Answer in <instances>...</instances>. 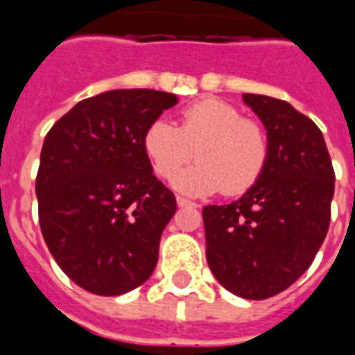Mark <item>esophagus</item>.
Listing matches in <instances>:
<instances>
[{
  "label": "esophagus",
  "mask_w": 355,
  "mask_h": 355,
  "mask_svg": "<svg viewBox=\"0 0 355 355\" xmlns=\"http://www.w3.org/2000/svg\"><path fill=\"white\" fill-rule=\"evenodd\" d=\"M177 203H178V207H198V203H196V201L186 200V198H180V196L177 198Z\"/></svg>",
  "instance_id": "obj_1"
}]
</instances>
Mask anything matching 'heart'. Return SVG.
<instances>
[{
    "mask_svg": "<svg viewBox=\"0 0 355 355\" xmlns=\"http://www.w3.org/2000/svg\"><path fill=\"white\" fill-rule=\"evenodd\" d=\"M142 150L159 178L169 180L193 157L198 163L175 178V188L190 196L223 190L245 193L266 169L270 140L257 119L243 117L234 104L201 98L180 110L178 125L155 119L142 135Z\"/></svg>",
    "mask_w": 355,
    "mask_h": 355,
    "instance_id": "obj_1",
    "label": "heart"
}]
</instances>
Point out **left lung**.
I'll use <instances>...</instances> for the list:
<instances>
[{
    "instance_id": "left-lung-1",
    "label": "left lung",
    "mask_w": 355,
    "mask_h": 355,
    "mask_svg": "<svg viewBox=\"0 0 355 355\" xmlns=\"http://www.w3.org/2000/svg\"><path fill=\"white\" fill-rule=\"evenodd\" d=\"M261 117L270 157L238 201L203 207L211 272L249 300L282 293L310 268L327 236L335 171L320 127L289 102L243 94Z\"/></svg>"
}]
</instances>
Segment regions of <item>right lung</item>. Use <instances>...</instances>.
<instances>
[{
  "instance_id": "obj_1",
  "label": "right lung",
  "mask_w": 355,
  "mask_h": 355,
  "mask_svg": "<svg viewBox=\"0 0 355 355\" xmlns=\"http://www.w3.org/2000/svg\"><path fill=\"white\" fill-rule=\"evenodd\" d=\"M177 96L117 89L78 102L51 127L35 177L53 259L81 289L116 297L154 272L177 200L152 173L142 135Z\"/></svg>"
}]
</instances>
